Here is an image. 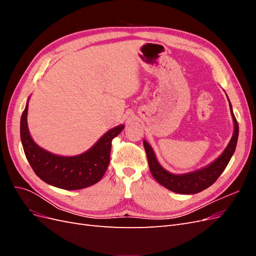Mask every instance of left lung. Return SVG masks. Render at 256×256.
Returning a JSON list of instances; mask_svg holds the SVG:
<instances>
[{"instance_id":"1","label":"left lung","mask_w":256,"mask_h":256,"mask_svg":"<svg viewBox=\"0 0 256 256\" xmlns=\"http://www.w3.org/2000/svg\"><path fill=\"white\" fill-rule=\"evenodd\" d=\"M230 108L232 118H233L234 122L233 136H232L226 148L224 150V152L221 154V156L218 159H216L212 164L209 166L198 170V171L182 175H176L168 172L166 170H164L160 166L156 156H154V152L152 148V146L144 140L143 144L146 152L147 161H148L150 170L154 180L166 189L176 193H180V194H194V193H198L207 189L208 187H210V186L218 180L224 170H226L232 156H233L237 145L239 126L233 113V109H232L230 102Z\"/></svg>"}]
</instances>
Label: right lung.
Masks as SVG:
<instances>
[{
	"mask_svg": "<svg viewBox=\"0 0 256 256\" xmlns=\"http://www.w3.org/2000/svg\"><path fill=\"white\" fill-rule=\"evenodd\" d=\"M26 116L28 104L21 116L20 136L28 164L42 180L60 189L79 190L102 180L110 162L112 140L122 132L124 125L108 131L88 152L78 156L63 157L44 150L33 141Z\"/></svg>",
	"mask_w": 256,
	"mask_h": 256,
	"instance_id": "right-lung-1",
	"label": "right lung"
}]
</instances>
